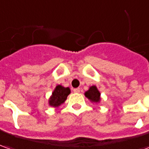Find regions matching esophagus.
<instances>
[{
    "mask_svg": "<svg viewBox=\"0 0 149 149\" xmlns=\"http://www.w3.org/2000/svg\"><path fill=\"white\" fill-rule=\"evenodd\" d=\"M81 91V90L79 89V88H76V89H73V92L74 93H80Z\"/></svg>",
    "mask_w": 149,
    "mask_h": 149,
    "instance_id": "34e87169",
    "label": "esophagus"
}]
</instances>
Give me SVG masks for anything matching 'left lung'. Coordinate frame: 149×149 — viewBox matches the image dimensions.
<instances>
[{
    "instance_id": "obj_1",
    "label": "left lung",
    "mask_w": 149,
    "mask_h": 149,
    "mask_svg": "<svg viewBox=\"0 0 149 149\" xmlns=\"http://www.w3.org/2000/svg\"><path fill=\"white\" fill-rule=\"evenodd\" d=\"M100 95H101V94H100V91L98 90L96 86H90L88 91L85 92V96L87 98L88 100L92 103H95V104L100 103V101H101Z\"/></svg>"
}]
</instances>
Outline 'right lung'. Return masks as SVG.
<instances>
[{"mask_svg": "<svg viewBox=\"0 0 149 149\" xmlns=\"http://www.w3.org/2000/svg\"><path fill=\"white\" fill-rule=\"evenodd\" d=\"M70 93L71 90L69 87H64L61 85H58L49 97L48 104L50 107L57 109L66 101L67 98Z\"/></svg>", "mask_w": 149, "mask_h": 149, "instance_id": "add662e5", "label": "right lung"}]
</instances>
